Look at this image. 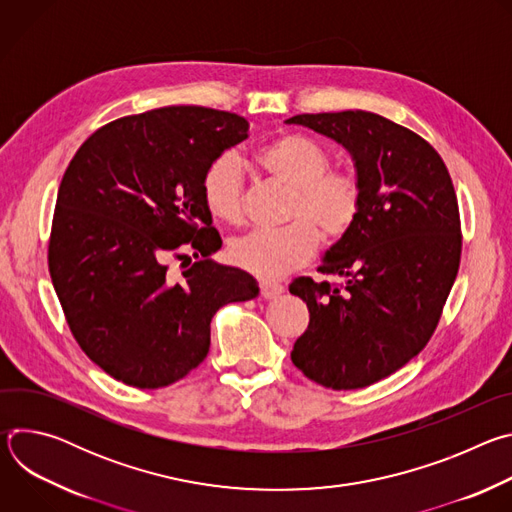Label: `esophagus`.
I'll return each instance as SVG.
<instances>
[{"label":"esophagus","instance_id":"obj_1","mask_svg":"<svg viewBox=\"0 0 512 512\" xmlns=\"http://www.w3.org/2000/svg\"><path fill=\"white\" fill-rule=\"evenodd\" d=\"M281 294H283V285L271 283V281H263V283H261V296H263L265 300H273V298H277V296H281Z\"/></svg>","mask_w":512,"mask_h":512}]
</instances>
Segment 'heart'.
<instances>
[{
	"mask_svg": "<svg viewBox=\"0 0 512 512\" xmlns=\"http://www.w3.org/2000/svg\"><path fill=\"white\" fill-rule=\"evenodd\" d=\"M259 166L275 180L287 184L291 194L281 229H259L239 237L229 257L241 269L277 279L306 265L320 243L344 239L362 212V184L356 172L330 168L326 145L304 133H283L257 152ZM202 200L218 221L239 225L245 216V176L233 154L214 158L202 174Z\"/></svg>",
	"mask_w": 512,
	"mask_h": 512,
	"instance_id": "1",
	"label": "heart"
}]
</instances>
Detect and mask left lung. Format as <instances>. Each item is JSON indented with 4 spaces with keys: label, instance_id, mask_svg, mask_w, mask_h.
Wrapping results in <instances>:
<instances>
[{
    "label": "left lung",
    "instance_id": "obj_1",
    "mask_svg": "<svg viewBox=\"0 0 512 512\" xmlns=\"http://www.w3.org/2000/svg\"><path fill=\"white\" fill-rule=\"evenodd\" d=\"M285 123L344 145L364 194L358 223L318 267L344 285L289 283L310 310L291 362L334 391L369 387L417 356L440 322L462 255L454 184L423 137L377 113H304Z\"/></svg>",
    "mask_w": 512,
    "mask_h": 512
}]
</instances>
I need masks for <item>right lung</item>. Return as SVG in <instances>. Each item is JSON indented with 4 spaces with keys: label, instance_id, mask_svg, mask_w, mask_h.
I'll use <instances>...</instances> for the list:
<instances>
[{
    "label": "right lung",
    "instance_id": "add662e5",
    "mask_svg": "<svg viewBox=\"0 0 512 512\" xmlns=\"http://www.w3.org/2000/svg\"><path fill=\"white\" fill-rule=\"evenodd\" d=\"M247 137L245 117L174 105L103 125L70 160L48 269L72 336L113 379H184L208 354L212 316L257 298L247 271L210 259L223 241L200 188L206 166ZM170 256L187 265L180 276Z\"/></svg>",
    "mask_w": 512,
    "mask_h": 512
}]
</instances>
